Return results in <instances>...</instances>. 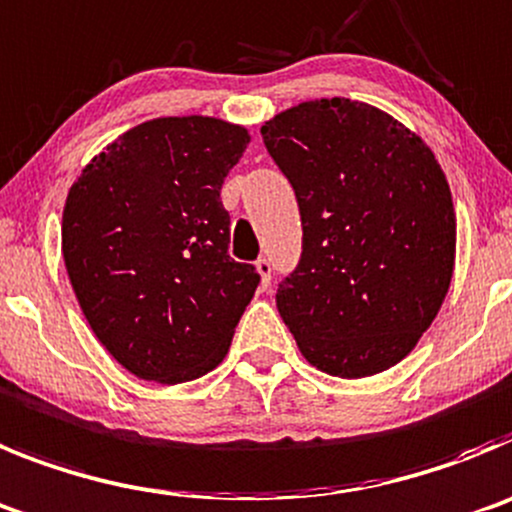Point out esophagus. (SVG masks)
<instances>
[{"label":"esophagus","instance_id":"obj_1","mask_svg":"<svg viewBox=\"0 0 512 512\" xmlns=\"http://www.w3.org/2000/svg\"><path fill=\"white\" fill-rule=\"evenodd\" d=\"M256 271L261 276V289H269L271 287V261L269 259H259L256 261Z\"/></svg>","mask_w":512,"mask_h":512}]
</instances>
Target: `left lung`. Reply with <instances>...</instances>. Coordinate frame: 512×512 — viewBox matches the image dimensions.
<instances>
[{
	"mask_svg": "<svg viewBox=\"0 0 512 512\" xmlns=\"http://www.w3.org/2000/svg\"><path fill=\"white\" fill-rule=\"evenodd\" d=\"M292 182L302 261L276 309L322 373L368 378L401 363L454 274L452 192L424 139L370 103L314 98L261 126Z\"/></svg>",
	"mask_w": 512,
	"mask_h": 512,
	"instance_id": "8db88e82",
	"label": "left lung"
}]
</instances>
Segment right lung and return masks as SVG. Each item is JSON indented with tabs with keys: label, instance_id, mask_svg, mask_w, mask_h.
Wrapping results in <instances>:
<instances>
[{
	"label": "right lung",
	"instance_id": "obj_1",
	"mask_svg": "<svg viewBox=\"0 0 512 512\" xmlns=\"http://www.w3.org/2000/svg\"><path fill=\"white\" fill-rule=\"evenodd\" d=\"M248 129L162 116L124 131L70 185L63 259L93 335L144 381L177 386L223 363L259 287L228 256L220 187Z\"/></svg>",
	"mask_w": 512,
	"mask_h": 512
}]
</instances>
